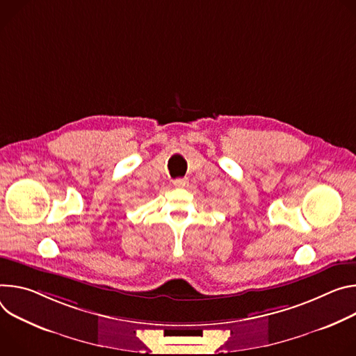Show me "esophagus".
<instances>
[{"mask_svg":"<svg viewBox=\"0 0 356 356\" xmlns=\"http://www.w3.org/2000/svg\"><path fill=\"white\" fill-rule=\"evenodd\" d=\"M186 185H188V179H185V178H178L174 181V186H177V188H185Z\"/></svg>","mask_w":356,"mask_h":356,"instance_id":"1","label":"esophagus"}]
</instances>
